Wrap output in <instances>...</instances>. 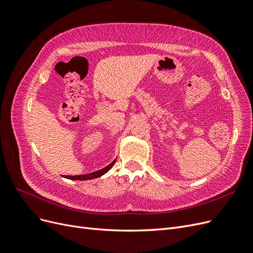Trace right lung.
<instances>
[{
	"label": "right lung",
	"instance_id": "add662e5",
	"mask_svg": "<svg viewBox=\"0 0 253 253\" xmlns=\"http://www.w3.org/2000/svg\"><path fill=\"white\" fill-rule=\"evenodd\" d=\"M115 163H116V160H114L112 164H110L109 166H106L105 168H103V169L98 170V171L93 172V173L84 174V175H77V176H65V178L73 179V180H88V179H94V178H97V177H100V176H102L106 172H109V170L111 169V168H113Z\"/></svg>",
	"mask_w": 253,
	"mask_h": 253
}]
</instances>
